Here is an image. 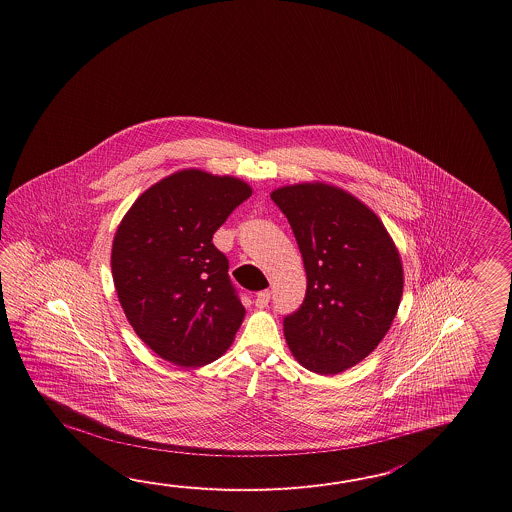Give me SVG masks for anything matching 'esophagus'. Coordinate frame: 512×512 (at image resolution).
Returning a JSON list of instances; mask_svg holds the SVG:
<instances>
[{"label":"esophagus","instance_id":"34e87169","mask_svg":"<svg viewBox=\"0 0 512 512\" xmlns=\"http://www.w3.org/2000/svg\"><path fill=\"white\" fill-rule=\"evenodd\" d=\"M269 302H271V291H260V293L256 294V300H254V304H256V307H260V309H263V307H267L269 305Z\"/></svg>","mask_w":512,"mask_h":512}]
</instances>
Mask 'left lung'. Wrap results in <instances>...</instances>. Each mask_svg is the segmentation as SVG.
I'll use <instances>...</instances> for the list:
<instances>
[{"label":"left lung","mask_w":512,"mask_h":512,"mask_svg":"<svg viewBox=\"0 0 512 512\" xmlns=\"http://www.w3.org/2000/svg\"><path fill=\"white\" fill-rule=\"evenodd\" d=\"M293 229L307 291L283 333L298 360L337 375L366 359L392 326L403 296V263L388 230L357 197L324 183L274 190Z\"/></svg>","instance_id":"left-lung-1"}]
</instances>
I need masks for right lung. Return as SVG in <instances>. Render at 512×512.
Instances as JSON below:
<instances>
[{"instance_id": "1", "label": "right lung", "mask_w": 512, "mask_h": 512, "mask_svg": "<svg viewBox=\"0 0 512 512\" xmlns=\"http://www.w3.org/2000/svg\"><path fill=\"white\" fill-rule=\"evenodd\" d=\"M251 194L236 177L181 170L120 221L111 249L120 305L142 342L175 366L218 359L240 329L245 307L212 236Z\"/></svg>"}]
</instances>
